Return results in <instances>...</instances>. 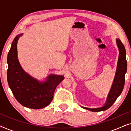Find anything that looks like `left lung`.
I'll list each match as a JSON object with an SVG mask.
<instances>
[{
    "label": "left lung",
    "mask_w": 131,
    "mask_h": 131,
    "mask_svg": "<svg viewBox=\"0 0 131 131\" xmlns=\"http://www.w3.org/2000/svg\"><path fill=\"white\" fill-rule=\"evenodd\" d=\"M116 43H117V45L119 51V60H118L115 78H114L112 88H111L108 96H107L106 103H105L103 107H100V108H90L82 107V108L95 112L106 110L113 104L118 96L122 92L125 85V75L127 71L126 51H125L124 45L119 39H116Z\"/></svg>",
    "instance_id": "left-lung-1"
}]
</instances>
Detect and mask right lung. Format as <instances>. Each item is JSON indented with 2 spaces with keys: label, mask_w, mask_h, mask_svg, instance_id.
<instances>
[{
  "label": "right lung",
  "mask_w": 131,
  "mask_h": 131,
  "mask_svg": "<svg viewBox=\"0 0 131 131\" xmlns=\"http://www.w3.org/2000/svg\"><path fill=\"white\" fill-rule=\"evenodd\" d=\"M22 35L15 37L8 54V85L15 99L23 106L43 108L51 103L55 89L64 78L62 75L51 74L46 81L40 82L23 70L17 57V42Z\"/></svg>",
  "instance_id": "add662e5"
}]
</instances>
